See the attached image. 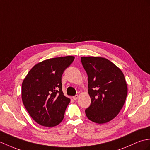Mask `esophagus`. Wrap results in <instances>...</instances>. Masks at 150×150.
Instances as JSON below:
<instances>
[{
    "instance_id": "esophagus-1",
    "label": "esophagus",
    "mask_w": 150,
    "mask_h": 150,
    "mask_svg": "<svg viewBox=\"0 0 150 150\" xmlns=\"http://www.w3.org/2000/svg\"><path fill=\"white\" fill-rule=\"evenodd\" d=\"M78 98H79V96L77 94V95H76V96H73L72 97V98L74 99V100H76V99H78Z\"/></svg>"
}]
</instances>
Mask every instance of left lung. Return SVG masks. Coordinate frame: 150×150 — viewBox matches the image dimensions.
<instances>
[{
  "instance_id": "left-lung-1",
  "label": "left lung",
  "mask_w": 150,
  "mask_h": 150,
  "mask_svg": "<svg viewBox=\"0 0 150 150\" xmlns=\"http://www.w3.org/2000/svg\"><path fill=\"white\" fill-rule=\"evenodd\" d=\"M88 75L91 104L86 117L98 124L108 122L120 112L126 101L128 87L121 70L108 59L95 56L81 58Z\"/></svg>"
}]
</instances>
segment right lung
Returning <instances> with one entry per match:
<instances>
[{
  "label": "right lung",
  "mask_w": 150,
  "mask_h": 150,
  "mask_svg": "<svg viewBox=\"0 0 150 150\" xmlns=\"http://www.w3.org/2000/svg\"><path fill=\"white\" fill-rule=\"evenodd\" d=\"M74 59L72 56L45 59L33 66L24 78L22 102L38 124L52 127L62 121L71 99L62 91V76Z\"/></svg>",
  "instance_id": "add662e5"
}]
</instances>
